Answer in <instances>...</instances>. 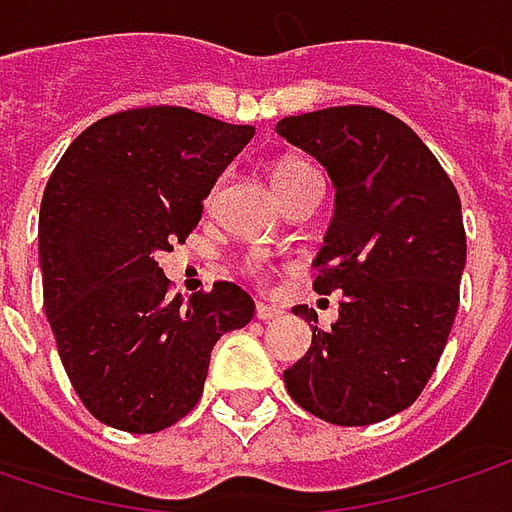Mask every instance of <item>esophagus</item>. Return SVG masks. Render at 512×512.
Instances as JSON below:
<instances>
[{"mask_svg":"<svg viewBox=\"0 0 512 512\" xmlns=\"http://www.w3.org/2000/svg\"><path fill=\"white\" fill-rule=\"evenodd\" d=\"M255 316L260 318V321H275V318L284 316V310H281V307H272V304H257Z\"/></svg>","mask_w":512,"mask_h":512,"instance_id":"obj_1","label":"esophagus"}]
</instances>
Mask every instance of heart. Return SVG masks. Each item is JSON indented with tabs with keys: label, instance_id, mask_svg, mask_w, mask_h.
<instances>
[{
	"label": "heart",
	"instance_id": "heart-1",
	"mask_svg": "<svg viewBox=\"0 0 512 512\" xmlns=\"http://www.w3.org/2000/svg\"><path fill=\"white\" fill-rule=\"evenodd\" d=\"M307 179H318L316 167H310L307 162H298V159H286L281 165L275 167V173H272V182H275V188H278V194L286 196L292 194L301 182H307ZM217 194V191H214ZM211 194V199H214ZM255 275L260 278V269L255 266Z\"/></svg>",
	"mask_w": 512,
	"mask_h": 512
}]
</instances>
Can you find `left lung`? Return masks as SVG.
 I'll return each instance as SVG.
<instances>
[{"label":"left lung","mask_w":512,"mask_h":512,"mask_svg":"<svg viewBox=\"0 0 512 512\" xmlns=\"http://www.w3.org/2000/svg\"><path fill=\"white\" fill-rule=\"evenodd\" d=\"M278 133L316 156L336 188L313 289L342 292L339 318L284 371L289 397L336 426L408 408L446 347L461 301V196L420 136L376 106L289 115Z\"/></svg>","instance_id":"1"}]
</instances>
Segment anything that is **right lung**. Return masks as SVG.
I'll return each mask as SVG.
<instances>
[{
  "mask_svg": "<svg viewBox=\"0 0 512 512\" xmlns=\"http://www.w3.org/2000/svg\"><path fill=\"white\" fill-rule=\"evenodd\" d=\"M255 127L185 106H138L86 127L57 162L40 205L43 304L60 362L101 423L153 435L202 397L217 339L255 301L217 281L170 295L156 255L185 243L217 176Z\"/></svg>",
  "mask_w": 512,
  "mask_h": 512,
  "instance_id": "add662e5",
  "label": "right lung"
}]
</instances>
